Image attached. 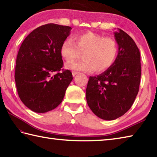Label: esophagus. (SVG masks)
Segmentation results:
<instances>
[{
    "label": "esophagus",
    "instance_id": "obj_1",
    "mask_svg": "<svg viewBox=\"0 0 157 157\" xmlns=\"http://www.w3.org/2000/svg\"><path fill=\"white\" fill-rule=\"evenodd\" d=\"M77 74H78V72H75V71H73V72H72L73 76H75Z\"/></svg>",
    "mask_w": 157,
    "mask_h": 157
}]
</instances>
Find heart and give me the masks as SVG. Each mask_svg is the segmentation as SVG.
<instances>
[{
    "mask_svg": "<svg viewBox=\"0 0 157 157\" xmlns=\"http://www.w3.org/2000/svg\"><path fill=\"white\" fill-rule=\"evenodd\" d=\"M118 52V44L114 39L93 32L78 34L73 41L64 40L60 50L61 56L67 63L73 62L80 54H84V60L67 64V69L84 72L95 70L97 73L105 71L112 65Z\"/></svg>",
    "mask_w": 157,
    "mask_h": 157,
    "instance_id": "b5f03b06",
    "label": "heart"
}]
</instances>
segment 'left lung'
Returning a JSON list of instances; mask_svg holds the SVG:
<instances>
[{"mask_svg": "<svg viewBox=\"0 0 157 157\" xmlns=\"http://www.w3.org/2000/svg\"><path fill=\"white\" fill-rule=\"evenodd\" d=\"M118 53L112 65L101 74L89 78L87 103L98 117L112 121L127 112L139 92L140 53L136 43L121 29L114 33Z\"/></svg>", "mask_w": 157, "mask_h": 157, "instance_id": "8db88e82", "label": "left lung"}]
</instances>
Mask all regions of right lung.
Instances as JSON below:
<instances>
[{
    "label": "right lung",
    "mask_w": 157,
    "mask_h": 157,
    "mask_svg": "<svg viewBox=\"0 0 157 157\" xmlns=\"http://www.w3.org/2000/svg\"><path fill=\"white\" fill-rule=\"evenodd\" d=\"M71 30L67 26L45 24L33 30L20 46L15 84L20 99L33 112L45 113L56 108L72 81L69 70L60 72L63 61L60 52Z\"/></svg>",
    "instance_id": "1"
}]
</instances>
